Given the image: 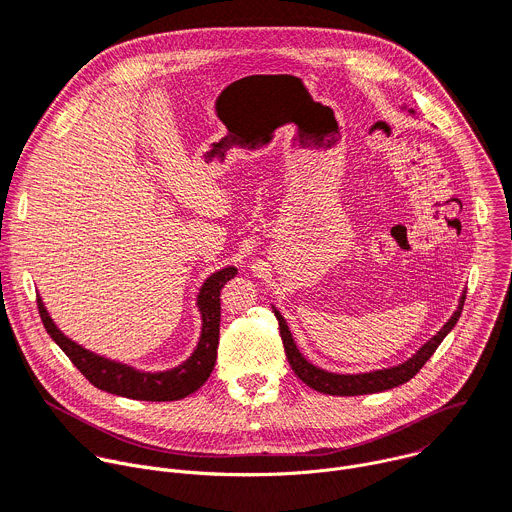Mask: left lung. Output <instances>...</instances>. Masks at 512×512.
I'll return each instance as SVG.
<instances>
[{
	"instance_id": "1",
	"label": "left lung",
	"mask_w": 512,
	"mask_h": 512,
	"mask_svg": "<svg viewBox=\"0 0 512 512\" xmlns=\"http://www.w3.org/2000/svg\"><path fill=\"white\" fill-rule=\"evenodd\" d=\"M411 113H415L413 109H409ZM466 295H462V301L449 317V321L437 331V335H433L427 344H423L417 354L413 358H409L407 362L392 366V368H382V370H374V372H364V374H333L327 370H321L317 366H313L311 362H307L301 352L295 346V339L289 331V325L276 309L274 315L278 319V327H280V337H282V346H285V354L287 360L291 364V368L295 370V374L313 390L323 392V394H333V396H358V394H372V392H382L388 388H394L399 384L409 382L423 366L425 362L435 354V350L439 348V344L443 342V337L453 329V325L458 323L460 315H462V307H464Z\"/></svg>"
}]
</instances>
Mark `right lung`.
<instances>
[{
  "instance_id": "1",
  "label": "right lung",
  "mask_w": 512,
  "mask_h": 512,
  "mask_svg": "<svg viewBox=\"0 0 512 512\" xmlns=\"http://www.w3.org/2000/svg\"><path fill=\"white\" fill-rule=\"evenodd\" d=\"M236 274L238 270L234 266H227L223 270L213 272L203 282L197 297V305L203 319L199 344L191 354V358H187L181 366L166 372H140L128 364L113 362L85 350L52 323L42 299H36V303H38L42 325L46 333L52 337V342H56V346L69 356V360L93 386L111 394L126 396V399H134V401H152V403L179 401V399H185V396H189L191 392H195L197 388H201L209 378V374L213 372L215 358H217V344H219V317H221L219 293L225 282L234 278Z\"/></svg>"
}]
</instances>
